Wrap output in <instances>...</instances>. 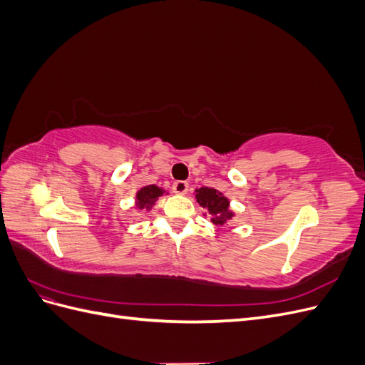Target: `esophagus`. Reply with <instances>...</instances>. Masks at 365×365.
<instances>
[{
	"mask_svg": "<svg viewBox=\"0 0 365 365\" xmlns=\"http://www.w3.org/2000/svg\"><path fill=\"white\" fill-rule=\"evenodd\" d=\"M173 193L176 195H185L187 192H189V184H187L185 181H176L173 182Z\"/></svg>",
	"mask_w": 365,
	"mask_h": 365,
	"instance_id": "obj_1",
	"label": "esophagus"
}]
</instances>
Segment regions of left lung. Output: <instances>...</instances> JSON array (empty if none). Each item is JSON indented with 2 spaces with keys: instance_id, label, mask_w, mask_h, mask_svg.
<instances>
[{
  "instance_id": "8db88e82",
  "label": "left lung",
  "mask_w": 365,
  "mask_h": 365,
  "mask_svg": "<svg viewBox=\"0 0 365 365\" xmlns=\"http://www.w3.org/2000/svg\"><path fill=\"white\" fill-rule=\"evenodd\" d=\"M195 200L202 208L207 210L204 216H212V222L217 227L227 225L235 217V212L230 208V200L212 187H201L195 190Z\"/></svg>"
}]
</instances>
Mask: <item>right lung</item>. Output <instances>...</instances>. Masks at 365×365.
Returning a JSON list of instances; mask_svg holds the SVG:
<instances>
[{
	"instance_id": "obj_1",
	"label": "right lung",
	"mask_w": 365,
	"mask_h": 365,
	"mask_svg": "<svg viewBox=\"0 0 365 365\" xmlns=\"http://www.w3.org/2000/svg\"><path fill=\"white\" fill-rule=\"evenodd\" d=\"M163 195H169L168 190L161 189V187L150 184V185H145L135 193V207L138 210H145V212H150L155 205V202L158 201V197Z\"/></svg>"
}]
</instances>
